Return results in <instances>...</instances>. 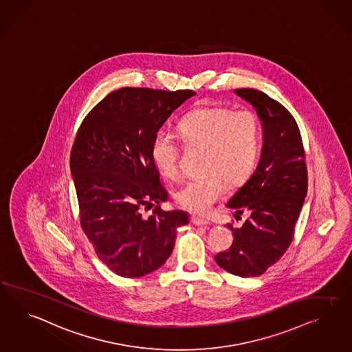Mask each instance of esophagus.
Masks as SVG:
<instances>
[{
  "label": "esophagus",
  "mask_w": 352,
  "mask_h": 352,
  "mask_svg": "<svg viewBox=\"0 0 352 352\" xmlns=\"http://www.w3.org/2000/svg\"><path fill=\"white\" fill-rule=\"evenodd\" d=\"M191 222L195 226H208L209 225V221L204 219V218H200V217L192 216L191 217Z\"/></svg>",
  "instance_id": "obj_1"
}]
</instances>
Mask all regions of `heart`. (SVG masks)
<instances>
[{
    "instance_id": "1",
    "label": "heart",
    "mask_w": 352,
    "mask_h": 352,
    "mask_svg": "<svg viewBox=\"0 0 352 352\" xmlns=\"http://www.w3.org/2000/svg\"><path fill=\"white\" fill-rule=\"evenodd\" d=\"M177 129L185 144L204 148L203 170L209 175L186 181L175 199L190 212L206 214L225 197V178L236 184L254 168L261 151V122L250 109L203 107L186 113ZM151 155L164 177L177 176L180 143L170 131L161 129L154 134Z\"/></svg>"
}]
</instances>
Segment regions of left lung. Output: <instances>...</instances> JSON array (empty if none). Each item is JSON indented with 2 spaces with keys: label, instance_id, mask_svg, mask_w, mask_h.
<instances>
[{
  "label": "left lung",
  "instance_id": "1",
  "mask_svg": "<svg viewBox=\"0 0 352 352\" xmlns=\"http://www.w3.org/2000/svg\"><path fill=\"white\" fill-rule=\"evenodd\" d=\"M263 125L261 158L252 176L227 201L241 226L228 223L234 243L217 264L239 277H258L280 261L294 239L307 191L305 153L298 124L280 102L256 89H234Z\"/></svg>",
  "mask_w": 352,
  "mask_h": 352
}]
</instances>
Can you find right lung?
<instances>
[{
    "label": "right lung",
    "instance_id": "add662e5",
    "mask_svg": "<svg viewBox=\"0 0 352 352\" xmlns=\"http://www.w3.org/2000/svg\"><path fill=\"white\" fill-rule=\"evenodd\" d=\"M195 91L121 88L109 93L82 120L72 145L70 168L80 223L97 256L121 277L158 270L171 255L184 210L164 212L151 145L172 112ZM143 207L154 208L149 217Z\"/></svg>",
    "mask_w": 352,
    "mask_h": 352
}]
</instances>
